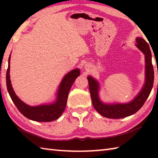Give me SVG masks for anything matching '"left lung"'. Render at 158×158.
<instances>
[{
	"instance_id": "1",
	"label": "left lung",
	"mask_w": 158,
	"mask_h": 158,
	"mask_svg": "<svg viewBox=\"0 0 158 158\" xmlns=\"http://www.w3.org/2000/svg\"><path fill=\"white\" fill-rule=\"evenodd\" d=\"M136 41V46L145 55L146 80L140 93L130 102L125 104H106L102 102L99 98L98 92L100 85L98 81L91 76L87 77L93 105L95 110L104 117L118 119L135 114L143 105L151 93L154 81V70L152 64L151 52L148 44L141 37H137Z\"/></svg>"
}]
</instances>
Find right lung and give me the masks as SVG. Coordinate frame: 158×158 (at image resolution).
I'll return each mask as SVG.
<instances>
[{
	"label": "right lung",
	"instance_id": "1",
	"mask_svg": "<svg viewBox=\"0 0 158 158\" xmlns=\"http://www.w3.org/2000/svg\"><path fill=\"white\" fill-rule=\"evenodd\" d=\"M11 55V54H10ZM10 58L8 60V68L6 73V84L10 98L13 102L25 117L32 121L37 122H51L58 119L65 110L68 93L74 81L79 76L80 70L79 69H74L66 74L61 81L58 88L56 99L52 103L46 104L36 106H31L21 101L15 94L12 89L10 77Z\"/></svg>",
	"mask_w": 158,
	"mask_h": 158
}]
</instances>
